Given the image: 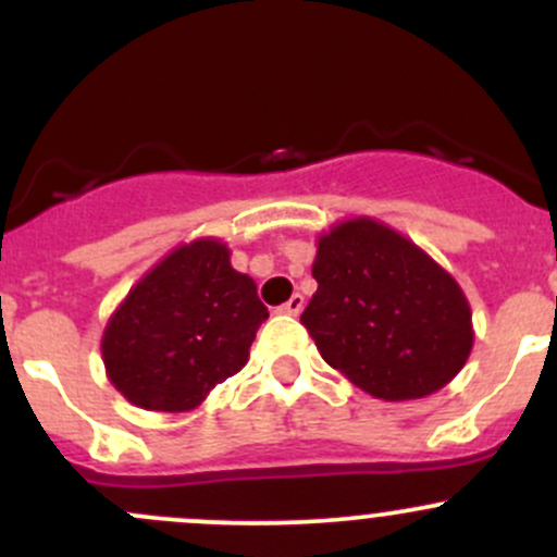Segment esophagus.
<instances>
[{
	"mask_svg": "<svg viewBox=\"0 0 557 557\" xmlns=\"http://www.w3.org/2000/svg\"><path fill=\"white\" fill-rule=\"evenodd\" d=\"M301 310H305V296L294 294L288 301H285L283 307H280L277 312H280V314H294V318H296V314H299Z\"/></svg>",
	"mask_w": 557,
	"mask_h": 557,
	"instance_id": "1",
	"label": "esophagus"
}]
</instances>
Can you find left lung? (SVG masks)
I'll list each match as a JSON object with an SVG mask.
<instances>
[{
	"label": "left lung",
	"instance_id": "left-lung-1",
	"mask_svg": "<svg viewBox=\"0 0 557 557\" xmlns=\"http://www.w3.org/2000/svg\"><path fill=\"white\" fill-rule=\"evenodd\" d=\"M312 277L301 323L323 361L369 396L425 398L469 361V299L396 228L367 215L334 223L320 234Z\"/></svg>",
	"mask_w": 557,
	"mask_h": 557
}]
</instances>
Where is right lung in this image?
Returning a JSON list of instances; mask_svg holds the SVG:
<instances>
[{"mask_svg": "<svg viewBox=\"0 0 557 557\" xmlns=\"http://www.w3.org/2000/svg\"><path fill=\"white\" fill-rule=\"evenodd\" d=\"M269 318L252 277L215 237L174 247L110 314L107 377L139 409L188 412L247 363Z\"/></svg>", "mask_w": 557, "mask_h": 557, "instance_id": "right-lung-1", "label": "right lung"}]
</instances>
